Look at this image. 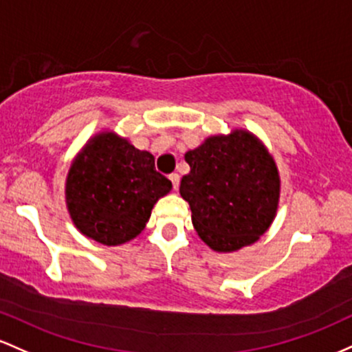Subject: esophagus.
Segmentation results:
<instances>
[{
  "mask_svg": "<svg viewBox=\"0 0 352 352\" xmlns=\"http://www.w3.org/2000/svg\"><path fill=\"white\" fill-rule=\"evenodd\" d=\"M169 179H171L173 188H175V189L179 188V175H177V173H173V175H169Z\"/></svg>",
  "mask_w": 352,
  "mask_h": 352,
  "instance_id": "esophagus-1",
  "label": "esophagus"
}]
</instances>
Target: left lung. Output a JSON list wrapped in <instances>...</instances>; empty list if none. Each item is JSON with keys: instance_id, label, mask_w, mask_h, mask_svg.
<instances>
[{"instance_id": "8db88e82", "label": "left lung", "mask_w": 352, "mask_h": 352, "mask_svg": "<svg viewBox=\"0 0 352 352\" xmlns=\"http://www.w3.org/2000/svg\"><path fill=\"white\" fill-rule=\"evenodd\" d=\"M184 160L191 171L181 179L179 192L211 250L238 251L267 231L279 203V175L258 138L243 129L211 136Z\"/></svg>"}]
</instances>
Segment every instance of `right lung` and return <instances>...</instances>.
<instances>
[{
  "instance_id": "right-lung-1",
  "label": "right lung",
  "mask_w": 352,
  "mask_h": 352,
  "mask_svg": "<svg viewBox=\"0 0 352 352\" xmlns=\"http://www.w3.org/2000/svg\"><path fill=\"white\" fill-rule=\"evenodd\" d=\"M173 184L155 168V156L114 133H101L82 148L66 179V204L85 236L118 246L143 231L156 201Z\"/></svg>"
}]
</instances>
